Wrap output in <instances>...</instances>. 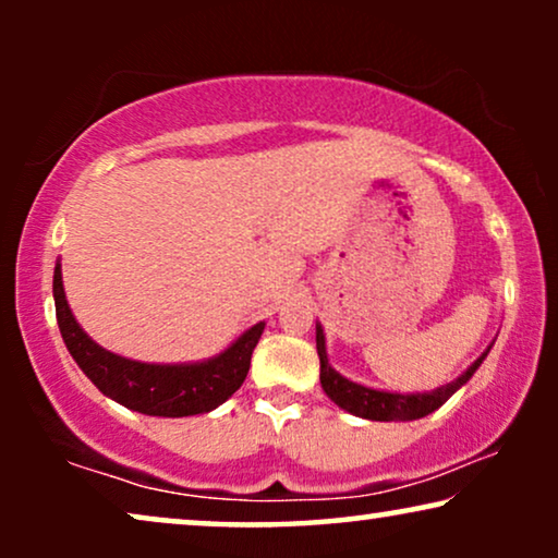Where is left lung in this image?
Listing matches in <instances>:
<instances>
[{
    "label": "left lung",
    "instance_id": "8db88e82",
    "mask_svg": "<svg viewBox=\"0 0 558 558\" xmlns=\"http://www.w3.org/2000/svg\"><path fill=\"white\" fill-rule=\"evenodd\" d=\"M490 348L462 373L460 378H454L452 384L434 388L426 393H391V391H378V388H368L355 384L345 376H340L327 361V348H325V332L323 325L317 323V355H319V384H323L325 393L338 403L340 409H345L348 414L371 418V422H414L432 411H437L449 396L468 384L472 373L480 368V363L485 361Z\"/></svg>",
    "mask_w": 558,
    "mask_h": 558
}]
</instances>
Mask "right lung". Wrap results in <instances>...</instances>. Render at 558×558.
<instances>
[{
    "label": "right lung",
    "instance_id": "1",
    "mask_svg": "<svg viewBox=\"0 0 558 558\" xmlns=\"http://www.w3.org/2000/svg\"><path fill=\"white\" fill-rule=\"evenodd\" d=\"M56 317L68 353L78 363L98 391L121 407L147 416H193L208 414L231 399L246 380L264 325L256 323L239 335L223 353L197 363H142L121 357L88 338L68 307L60 262L52 274Z\"/></svg>",
    "mask_w": 558,
    "mask_h": 558
}]
</instances>
